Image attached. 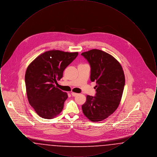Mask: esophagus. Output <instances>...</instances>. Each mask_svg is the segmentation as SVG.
<instances>
[{
  "instance_id": "obj_1",
  "label": "esophagus",
  "mask_w": 157,
  "mask_h": 157,
  "mask_svg": "<svg viewBox=\"0 0 157 157\" xmlns=\"http://www.w3.org/2000/svg\"><path fill=\"white\" fill-rule=\"evenodd\" d=\"M71 94H72V95L73 97H75V96H76V95H78V94H76V93L74 92H71Z\"/></svg>"
}]
</instances>
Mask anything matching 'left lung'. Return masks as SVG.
Returning a JSON list of instances; mask_svg holds the SVG:
<instances>
[{
  "label": "left lung",
  "mask_w": 157,
  "mask_h": 157,
  "mask_svg": "<svg viewBox=\"0 0 157 157\" xmlns=\"http://www.w3.org/2000/svg\"><path fill=\"white\" fill-rule=\"evenodd\" d=\"M90 66V81L97 85L95 97L86 96L82 106L83 114L92 122L101 121L112 115L120 105L125 85V75L120 62L99 49L81 53Z\"/></svg>",
  "instance_id": "8db88e82"
}]
</instances>
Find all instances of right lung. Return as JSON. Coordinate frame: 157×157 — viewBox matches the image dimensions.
Instances as JSON below:
<instances>
[{
  "label": "right lung",
  "instance_id": "obj_1",
  "mask_svg": "<svg viewBox=\"0 0 157 157\" xmlns=\"http://www.w3.org/2000/svg\"><path fill=\"white\" fill-rule=\"evenodd\" d=\"M78 55V52L59 50L46 51L27 67L25 79L28 99L42 118L52 119L62 111L67 94L55 84L62 78L63 71Z\"/></svg>",
  "mask_w": 157,
  "mask_h": 157
}]
</instances>
